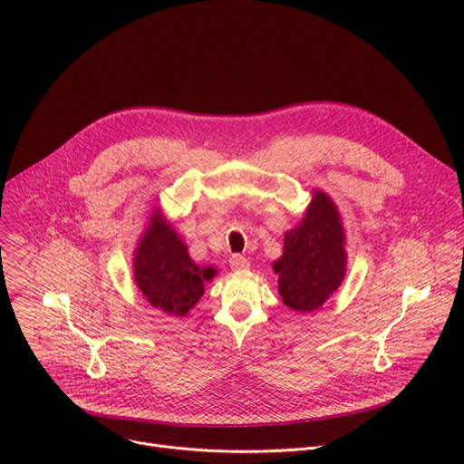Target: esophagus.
<instances>
[{"instance_id":"1","label":"esophagus","mask_w":464,"mask_h":464,"mask_svg":"<svg viewBox=\"0 0 464 464\" xmlns=\"http://www.w3.org/2000/svg\"><path fill=\"white\" fill-rule=\"evenodd\" d=\"M229 266L237 271H242V269H247L249 267V260L244 256V255H233L229 258Z\"/></svg>"}]
</instances>
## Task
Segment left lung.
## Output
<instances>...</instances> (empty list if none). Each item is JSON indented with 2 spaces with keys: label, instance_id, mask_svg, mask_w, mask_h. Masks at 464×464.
I'll return each mask as SVG.
<instances>
[{
  "label": "left lung",
  "instance_id": "left-lung-1",
  "mask_svg": "<svg viewBox=\"0 0 464 464\" xmlns=\"http://www.w3.org/2000/svg\"><path fill=\"white\" fill-rule=\"evenodd\" d=\"M273 269L282 302L298 314L315 312L341 285L346 271L344 233L328 195L315 191L300 226L285 233L284 255Z\"/></svg>",
  "mask_w": 464,
  "mask_h": 464
}]
</instances>
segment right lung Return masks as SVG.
Wrapping results in <instances>:
<instances>
[{
	"label": "right lung",
	"mask_w": 464,
	"mask_h": 464,
	"mask_svg": "<svg viewBox=\"0 0 464 464\" xmlns=\"http://www.w3.org/2000/svg\"><path fill=\"white\" fill-rule=\"evenodd\" d=\"M213 267H198L182 238L159 215L152 218L136 249L134 278L143 296L169 315H186L204 295Z\"/></svg>",
	"instance_id": "obj_1"
}]
</instances>
